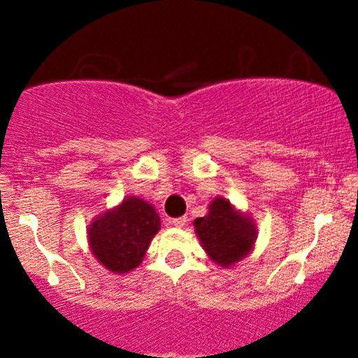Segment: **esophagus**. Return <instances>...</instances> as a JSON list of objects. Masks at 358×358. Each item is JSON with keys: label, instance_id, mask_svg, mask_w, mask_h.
Here are the masks:
<instances>
[{"label": "esophagus", "instance_id": "34e87169", "mask_svg": "<svg viewBox=\"0 0 358 358\" xmlns=\"http://www.w3.org/2000/svg\"><path fill=\"white\" fill-rule=\"evenodd\" d=\"M169 223H171L173 227H178V229H182V227L187 225V218L185 216H180V218H173Z\"/></svg>", "mask_w": 358, "mask_h": 358}]
</instances>
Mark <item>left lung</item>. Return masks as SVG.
<instances>
[{"label":"left lung","mask_w":358,"mask_h":358,"mask_svg":"<svg viewBox=\"0 0 358 358\" xmlns=\"http://www.w3.org/2000/svg\"><path fill=\"white\" fill-rule=\"evenodd\" d=\"M194 227L208 258L223 268L243 262L258 237L251 216L225 197L213 199L208 206V215L197 218Z\"/></svg>","instance_id":"8db88e82"}]
</instances>
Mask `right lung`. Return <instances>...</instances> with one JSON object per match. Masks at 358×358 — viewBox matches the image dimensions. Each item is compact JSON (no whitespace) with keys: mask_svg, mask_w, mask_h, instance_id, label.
<instances>
[{"mask_svg":"<svg viewBox=\"0 0 358 358\" xmlns=\"http://www.w3.org/2000/svg\"><path fill=\"white\" fill-rule=\"evenodd\" d=\"M161 229L156 208L140 197H124L121 204L93 218L88 243L93 256L112 273H128L142 263L150 241Z\"/></svg>","mask_w":358,"mask_h":358,"instance_id":"1","label":"right lung"}]
</instances>
